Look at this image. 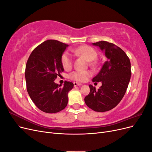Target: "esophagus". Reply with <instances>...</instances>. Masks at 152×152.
I'll return each instance as SVG.
<instances>
[{"instance_id": "obj_1", "label": "esophagus", "mask_w": 152, "mask_h": 152, "mask_svg": "<svg viewBox=\"0 0 152 152\" xmlns=\"http://www.w3.org/2000/svg\"><path fill=\"white\" fill-rule=\"evenodd\" d=\"M73 85H74L75 87H76V86H82V84L78 83V82H73Z\"/></svg>"}]
</instances>
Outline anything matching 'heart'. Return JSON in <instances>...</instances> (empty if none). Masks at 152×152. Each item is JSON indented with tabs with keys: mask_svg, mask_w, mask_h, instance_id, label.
I'll return each instance as SVG.
<instances>
[{
	"mask_svg": "<svg viewBox=\"0 0 152 152\" xmlns=\"http://www.w3.org/2000/svg\"><path fill=\"white\" fill-rule=\"evenodd\" d=\"M72 50L77 56L84 58L87 61H93L97 57V53L95 49L87 45H81ZM61 60L63 68L65 70H70L72 66L73 63L72 55L68 51H66L62 54ZM91 75L92 72L89 70H75L69 75V77L77 82H84Z\"/></svg>",
	"mask_w": 152,
	"mask_h": 152,
	"instance_id": "1",
	"label": "heart"
}]
</instances>
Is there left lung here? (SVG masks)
Masks as SVG:
<instances>
[{
	"label": "left lung",
	"instance_id": "left-lung-1",
	"mask_svg": "<svg viewBox=\"0 0 152 152\" xmlns=\"http://www.w3.org/2000/svg\"><path fill=\"white\" fill-rule=\"evenodd\" d=\"M92 44L99 47L107 59L93 79V82H102V86L96 90L90 84L84 101L94 111L104 112L115 107L125 94L131 76V62L125 52L112 43L99 41Z\"/></svg>",
	"mask_w": 152,
	"mask_h": 152
}]
</instances>
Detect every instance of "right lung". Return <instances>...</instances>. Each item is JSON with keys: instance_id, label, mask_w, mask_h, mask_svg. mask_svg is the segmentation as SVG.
<instances>
[{"instance_id": "obj_1", "label": "right lung", "mask_w": 152, "mask_h": 152, "mask_svg": "<svg viewBox=\"0 0 152 152\" xmlns=\"http://www.w3.org/2000/svg\"><path fill=\"white\" fill-rule=\"evenodd\" d=\"M68 46L56 40H46L31 52L27 61L25 73L27 91L36 107L44 112H59L68 104V94L73 84L65 81L61 87L54 82L64 70L61 59Z\"/></svg>"}]
</instances>
